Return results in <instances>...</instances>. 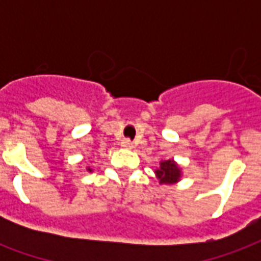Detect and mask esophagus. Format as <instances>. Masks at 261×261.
Here are the masks:
<instances>
[{"label": "esophagus", "mask_w": 261, "mask_h": 261, "mask_svg": "<svg viewBox=\"0 0 261 261\" xmlns=\"http://www.w3.org/2000/svg\"><path fill=\"white\" fill-rule=\"evenodd\" d=\"M121 147H123V148H128V149H130V148H133V142H131L130 140H127V138H124V140L121 141Z\"/></svg>", "instance_id": "34e87169"}]
</instances>
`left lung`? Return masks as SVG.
I'll use <instances>...</instances> for the list:
<instances>
[{
    "mask_svg": "<svg viewBox=\"0 0 261 261\" xmlns=\"http://www.w3.org/2000/svg\"><path fill=\"white\" fill-rule=\"evenodd\" d=\"M155 175L161 185H173L180 180L181 170L173 159H168L159 164V168L155 170Z\"/></svg>",
    "mask_w": 261,
    "mask_h": 261,
    "instance_id": "obj_1",
    "label": "left lung"
}]
</instances>
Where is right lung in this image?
<instances>
[{
  "label": "right lung",
  "mask_w": 261,
  "mask_h": 261,
  "mask_svg": "<svg viewBox=\"0 0 261 261\" xmlns=\"http://www.w3.org/2000/svg\"><path fill=\"white\" fill-rule=\"evenodd\" d=\"M86 170H88V172H92V169H91V168H88V169H86Z\"/></svg>",
  "instance_id": "right-lung-1"
}]
</instances>
